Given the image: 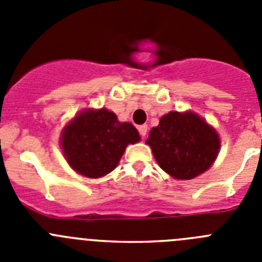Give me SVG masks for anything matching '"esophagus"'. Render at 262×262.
<instances>
[{"label":"esophagus","mask_w":262,"mask_h":262,"mask_svg":"<svg viewBox=\"0 0 262 262\" xmlns=\"http://www.w3.org/2000/svg\"><path fill=\"white\" fill-rule=\"evenodd\" d=\"M138 129H139V134H140V136H142V138H145V135H147V131H148L147 124H142V126H139Z\"/></svg>","instance_id":"34e87169"}]
</instances>
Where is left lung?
I'll use <instances>...</instances> for the list:
<instances>
[{
    "instance_id": "left-lung-1",
    "label": "left lung",
    "mask_w": 262,
    "mask_h": 262,
    "mask_svg": "<svg viewBox=\"0 0 262 262\" xmlns=\"http://www.w3.org/2000/svg\"><path fill=\"white\" fill-rule=\"evenodd\" d=\"M145 143L160 168L177 180H191L206 172L221 148L215 128L193 111H169L149 131Z\"/></svg>"
}]
</instances>
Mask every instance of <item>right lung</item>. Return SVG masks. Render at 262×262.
Wrapping results in <instances>:
<instances>
[{"label": "right lung", "mask_w": 262, "mask_h": 262, "mask_svg": "<svg viewBox=\"0 0 262 262\" xmlns=\"http://www.w3.org/2000/svg\"><path fill=\"white\" fill-rule=\"evenodd\" d=\"M140 140L131 123L119 122L107 108H86L64 127L60 138L62 154L81 176L99 178L117 168L128 144Z\"/></svg>", "instance_id": "right-lung-1"}]
</instances>
